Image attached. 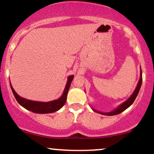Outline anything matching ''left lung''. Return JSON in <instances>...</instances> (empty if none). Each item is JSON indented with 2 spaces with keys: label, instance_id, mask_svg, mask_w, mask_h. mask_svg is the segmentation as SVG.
<instances>
[{
  "label": "left lung",
  "instance_id": "obj_1",
  "mask_svg": "<svg viewBox=\"0 0 154 154\" xmlns=\"http://www.w3.org/2000/svg\"><path fill=\"white\" fill-rule=\"evenodd\" d=\"M142 81H143V79H142V70H141V68H140V79L138 81V83H137V87H136L135 90L134 91L133 93L130 95V98H128V100H125V102H123L122 103L120 104L119 106H118V107H116L114 110L111 111H109V112H101V111H97L95 110V109H93V107H91V109H93V111H95V112L96 113H98V114H103V115H107V116H114V115H116V114H119L120 113H122V111H124L125 110H126L128 108H129L130 106L132 105V103H133L134 100H135L136 97H137V94H138L139 91H140V87H141V85H142Z\"/></svg>",
  "mask_w": 154,
  "mask_h": 154
}]
</instances>
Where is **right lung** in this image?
I'll list each match as a JSON object with an SVG mask.
<instances>
[{"mask_svg": "<svg viewBox=\"0 0 154 154\" xmlns=\"http://www.w3.org/2000/svg\"><path fill=\"white\" fill-rule=\"evenodd\" d=\"M74 78V75H70L68 77L67 82L65 86L64 91L63 92V94L58 99L52 100V101L48 102H40V101H35V100H27L26 98H22L21 96L16 93L11 84L10 82L11 88L13 92L14 95L16 100L22 106L27 110L32 111V112L36 113V114H49V113H54L59 110L60 109L63 107L66 103L67 94H68L69 89L70 88V85L72 79Z\"/></svg>", "mask_w": 154, "mask_h": 154, "instance_id": "right-lung-1", "label": "right lung"}]
</instances>
